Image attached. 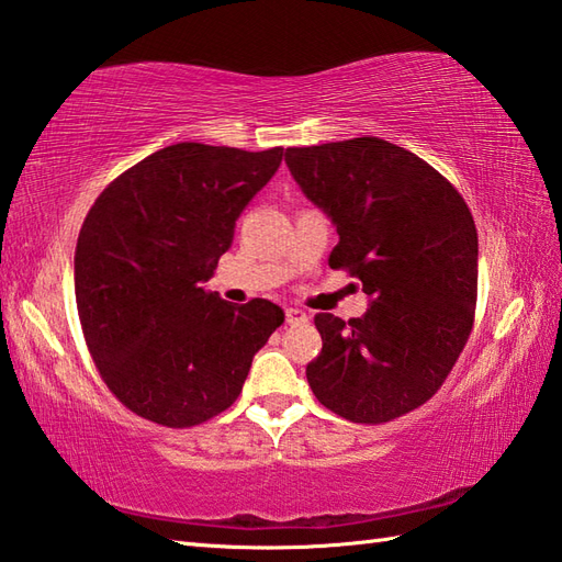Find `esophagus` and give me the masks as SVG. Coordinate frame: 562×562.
<instances>
[{
    "label": "esophagus",
    "instance_id": "obj_1",
    "mask_svg": "<svg viewBox=\"0 0 562 562\" xmlns=\"http://www.w3.org/2000/svg\"><path fill=\"white\" fill-rule=\"evenodd\" d=\"M285 322L291 324V327H295V324H305L307 322V313L301 307H289L285 310Z\"/></svg>",
    "mask_w": 562,
    "mask_h": 562
}]
</instances>
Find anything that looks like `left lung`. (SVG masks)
I'll list each match as a JSON object with an SVG mask.
<instances>
[{
	"label": "left lung",
	"instance_id": "8db88e82",
	"mask_svg": "<svg viewBox=\"0 0 562 562\" xmlns=\"http://www.w3.org/2000/svg\"><path fill=\"white\" fill-rule=\"evenodd\" d=\"M285 166L339 233L329 267L351 271L370 297L363 317H315L310 390L353 423L404 416L440 390L473 327L471 211L426 160L378 136L285 148Z\"/></svg>",
	"mask_w": 562,
	"mask_h": 562
}]
</instances>
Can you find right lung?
<instances>
[{
    "label": "right lung",
    "instance_id": "right-lung-1",
    "mask_svg": "<svg viewBox=\"0 0 562 562\" xmlns=\"http://www.w3.org/2000/svg\"><path fill=\"white\" fill-rule=\"evenodd\" d=\"M281 158V146L172 144L91 206L74 255L79 319L98 372L136 416L168 428L218 416L283 324L265 297L233 305L204 285Z\"/></svg>",
    "mask_w": 562,
    "mask_h": 562
}]
</instances>
